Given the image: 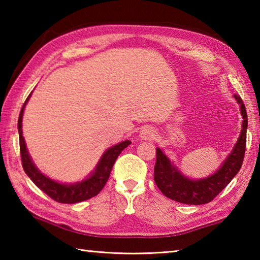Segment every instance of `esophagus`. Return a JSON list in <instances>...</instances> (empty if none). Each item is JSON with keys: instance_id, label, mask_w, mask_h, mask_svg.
Wrapping results in <instances>:
<instances>
[{"instance_id": "obj_1", "label": "esophagus", "mask_w": 260, "mask_h": 260, "mask_svg": "<svg viewBox=\"0 0 260 260\" xmlns=\"http://www.w3.org/2000/svg\"><path fill=\"white\" fill-rule=\"evenodd\" d=\"M140 138L142 140H153L156 139V132L151 127H144L140 132Z\"/></svg>"}]
</instances>
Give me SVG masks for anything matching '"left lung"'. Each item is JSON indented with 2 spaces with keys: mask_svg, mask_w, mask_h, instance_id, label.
<instances>
[{
  "mask_svg": "<svg viewBox=\"0 0 260 260\" xmlns=\"http://www.w3.org/2000/svg\"><path fill=\"white\" fill-rule=\"evenodd\" d=\"M241 107L243 117L241 135L234 149L221 167L214 174L201 180H190L184 177L171 164L159 148L156 149V164L153 171V180L159 190L169 199L179 203L201 205L206 204L215 199L222 189H225L232 179L239 172L244 159L246 146V127H248V114L245 105L240 95H234Z\"/></svg>",
  "mask_w": 260,
  "mask_h": 260,
  "instance_id": "obj_1",
  "label": "left lung"
}]
</instances>
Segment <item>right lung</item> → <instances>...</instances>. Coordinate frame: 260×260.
I'll return each instance as SVG.
<instances>
[{
  "mask_svg": "<svg viewBox=\"0 0 260 260\" xmlns=\"http://www.w3.org/2000/svg\"><path fill=\"white\" fill-rule=\"evenodd\" d=\"M30 94L28 95V98L26 99L23 108L20 110L18 119L20 157L21 165H23L25 173L28 175L29 179L32 180L43 192H46L51 200L58 202V203L73 204L78 203V202L89 200L91 197L96 196L101 190H102L105 183H107L114 161H116L118 156L120 155V152L124 150L126 147L129 146L131 141H124V142L116 144L114 147L108 149V150L104 152L102 158L100 159L98 166H96L95 172H93L90 177H88L86 180H83V181L73 184H63L56 182L54 180L47 178L46 175H43L40 171L35 167L28 155L27 149H26V144L23 138V131H21V120H23L24 108L26 103H27Z\"/></svg>",
  "mask_w": 260,
  "mask_h": 260,
  "instance_id": "1",
  "label": "right lung"
}]
</instances>
